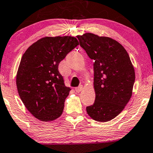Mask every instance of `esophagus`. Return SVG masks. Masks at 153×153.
Listing matches in <instances>:
<instances>
[{
  "label": "esophagus",
  "instance_id": "obj_1",
  "mask_svg": "<svg viewBox=\"0 0 153 153\" xmlns=\"http://www.w3.org/2000/svg\"><path fill=\"white\" fill-rule=\"evenodd\" d=\"M82 90V85H80L79 87H78V88H75V92L78 93V92H80Z\"/></svg>",
  "mask_w": 153,
  "mask_h": 153
}]
</instances>
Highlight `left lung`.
<instances>
[{
    "mask_svg": "<svg viewBox=\"0 0 153 153\" xmlns=\"http://www.w3.org/2000/svg\"><path fill=\"white\" fill-rule=\"evenodd\" d=\"M80 46L93 59L95 100L86 107L88 115L100 122L114 119L131 95L135 71L123 46L109 37L92 33L77 36Z\"/></svg>",
    "mask_w": 153,
    "mask_h": 153,
    "instance_id": "8db88e82",
    "label": "left lung"
}]
</instances>
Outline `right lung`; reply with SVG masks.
Returning <instances> with one entry per match:
<instances>
[{
    "instance_id": "right-lung-1",
    "label": "right lung",
    "mask_w": 153,
    "mask_h": 153,
    "mask_svg": "<svg viewBox=\"0 0 153 153\" xmlns=\"http://www.w3.org/2000/svg\"><path fill=\"white\" fill-rule=\"evenodd\" d=\"M78 44L73 36H46L23 54L16 76L17 91L25 107L36 119L51 121L62 114L71 89L65 85L59 65Z\"/></svg>"
}]
</instances>
